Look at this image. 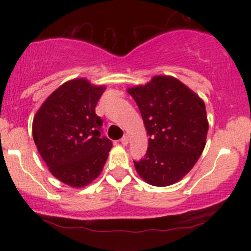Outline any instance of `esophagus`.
I'll list each match as a JSON object with an SVG mask.
<instances>
[{"label": "esophagus", "instance_id": "34e87169", "mask_svg": "<svg viewBox=\"0 0 251 251\" xmlns=\"http://www.w3.org/2000/svg\"><path fill=\"white\" fill-rule=\"evenodd\" d=\"M128 135H125V137H124L123 138V139L122 140H120V142H122V144H123V145L124 146H126V145H127V144H128Z\"/></svg>", "mask_w": 251, "mask_h": 251}]
</instances>
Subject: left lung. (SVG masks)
Wrapping results in <instances>:
<instances>
[{
  "label": "left lung",
  "mask_w": 251,
  "mask_h": 251,
  "mask_svg": "<svg viewBox=\"0 0 251 251\" xmlns=\"http://www.w3.org/2000/svg\"><path fill=\"white\" fill-rule=\"evenodd\" d=\"M139 107L149 138L144 159L133 162L138 175L153 186H169L191 171L206 144L205 103L171 75H154L128 87Z\"/></svg>",
  "instance_id": "obj_1"
}]
</instances>
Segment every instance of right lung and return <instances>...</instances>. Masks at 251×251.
Here are the masks:
<instances>
[{"label":"right lung","mask_w":251,"mask_h":251,"mask_svg":"<svg viewBox=\"0 0 251 251\" xmlns=\"http://www.w3.org/2000/svg\"><path fill=\"white\" fill-rule=\"evenodd\" d=\"M105 85L86 77L62 83L37 109L33 138L37 151L56 179L85 188L101 174L112 142L100 137L102 120L96 114Z\"/></svg>","instance_id":"1"}]
</instances>
